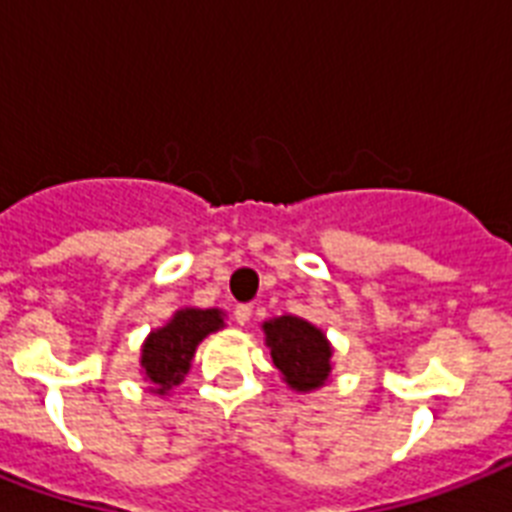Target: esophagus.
<instances>
[{
    "label": "esophagus",
    "instance_id": "34e87169",
    "mask_svg": "<svg viewBox=\"0 0 512 512\" xmlns=\"http://www.w3.org/2000/svg\"><path fill=\"white\" fill-rule=\"evenodd\" d=\"M233 316H236V321H239L241 327H244V324H247V321L252 319V303L236 305V311H233Z\"/></svg>",
    "mask_w": 512,
    "mask_h": 512
}]
</instances>
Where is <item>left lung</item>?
Returning <instances> with one entry per match:
<instances>
[{"mask_svg":"<svg viewBox=\"0 0 512 512\" xmlns=\"http://www.w3.org/2000/svg\"><path fill=\"white\" fill-rule=\"evenodd\" d=\"M263 329L273 364L284 374L287 385L295 390H313L327 382L332 348L321 329L297 316L265 321Z\"/></svg>","mask_w":512,"mask_h":512,"instance_id":"left-lung-1","label":"left lung"}]
</instances>
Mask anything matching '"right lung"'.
<instances>
[{
    "mask_svg": "<svg viewBox=\"0 0 512 512\" xmlns=\"http://www.w3.org/2000/svg\"><path fill=\"white\" fill-rule=\"evenodd\" d=\"M223 327V316L215 308L201 311V308H185L177 311L175 319L167 327L151 332L143 345V372L151 380L156 393H167L172 385H180L191 369V358L209 332Z\"/></svg>",
    "mask_w": 512,
    "mask_h": 512,
    "instance_id": "obj_1",
    "label": "right lung"
}]
</instances>
